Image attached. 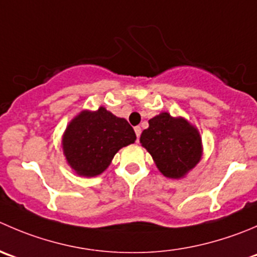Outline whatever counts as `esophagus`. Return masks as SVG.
<instances>
[{
    "label": "esophagus",
    "instance_id": "1",
    "mask_svg": "<svg viewBox=\"0 0 257 257\" xmlns=\"http://www.w3.org/2000/svg\"><path fill=\"white\" fill-rule=\"evenodd\" d=\"M134 132H136V134H137V138L139 139V137H141V133H142L141 126H136V128H134Z\"/></svg>",
    "mask_w": 257,
    "mask_h": 257
}]
</instances>
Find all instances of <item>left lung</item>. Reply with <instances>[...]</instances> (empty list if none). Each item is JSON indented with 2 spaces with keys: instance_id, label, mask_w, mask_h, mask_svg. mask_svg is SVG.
Wrapping results in <instances>:
<instances>
[{
  "instance_id": "1",
  "label": "left lung",
  "mask_w": 257,
  "mask_h": 257,
  "mask_svg": "<svg viewBox=\"0 0 257 257\" xmlns=\"http://www.w3.org/2000/svg\"><path fill=\"white\" fill-rule=\"evenodd\" d=\"M141 143L151 153L163 176L178 179L186 176L202 157V141L197 128L184 118L161 113L149 119Z\"/></svg>"
}]
</instances>
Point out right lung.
Listing matches in <instances>:
<instances>
[{
    "instance_id": "obj_1",
    "label": "right lung",
    "mask_w": 257,
    "mask_h": 257,
    "mask_svg": "<svg viewBox=\"0 0 257 257\" xmlns=\"http://www.w3.org/2000/svg\"><path fill=\"white\" fill-rule=\"evenodd\" d=\"M136 139L125 119L100 106L96 111L83 110L69 123L62 136V151L79 176L95 177L108 168L119 149Z\"/></svg>"
}]
</instances>
